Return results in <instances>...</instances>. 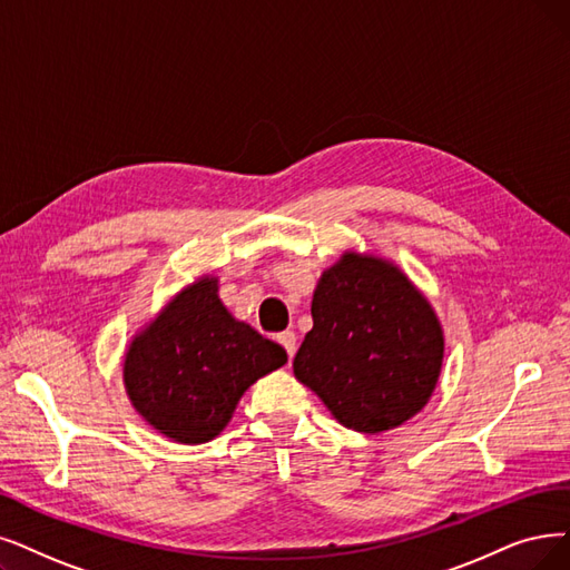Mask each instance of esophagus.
<instances>
[{"label":"esophagus","instance_id":"esophagus-1","mask_svg":"<svg viewBox=\"0 0 570 570\" xmlns=\"http://www.w3.org/2000/svg\"><path fill=\"white\" fill-rule=\"evenodd\" d=\"M276 338H278V344L285 348L287 357L292 360V357H294V353H297V336H294V332L285 330V332H281Z\"/></svg>","mask_w":570,"mask_h":570}]
</instances>
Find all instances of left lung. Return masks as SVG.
Masks as SVG:
<instances>
[{"label": "left lung", "instance_id": "8db88e82", "mask_svg": "<svg viewBox=\"0 0 570 570\" xmlns=\"http://www.w3.org/2000/svg\"><path fill=\"white\" fill-rule=\"evenodd\" d=\"M294 376L357 432L412 419L435 389L444 338L435 311L393 264L344 255L313 294Z\"/></svg>", "mask_w": 570, "mask_h": 570}]
</instances>
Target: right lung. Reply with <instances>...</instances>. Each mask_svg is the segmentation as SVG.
<instances>
[{
	"label": "right lung",
	"mask_w": 570,
	"mask_h": 570,
	"mask_svg": "<svg viewBox=\"0 0 570 570\" xmlns=\"http://www.w3.org/2000/svg\"><path fill=\"white\" fill-rule=\"evenodd\" d=\"M287 353L238 323L203 278L135 336L124 379L135 409L179 444H203L229 423L240 395Z\"/></svg>",
	"instance_id": "obj_1"
}]
</instances>
